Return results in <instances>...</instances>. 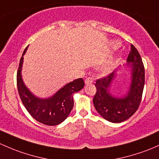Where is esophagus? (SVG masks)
<instances>
[{
    "label": "esophagus",
    "mask_w": 159,
    "mask_h": 159,
    "mask_svg": "<svg viewBox=\"0 0 159 159\" xmlns=\"http://www.w3.org/2000/svg\"><path fill=\"white\" fill-rule=\"evenodd\" d=\"M93 78L91 76H89L88 77V78L85 79V84H91V83H93Z\"/></svg>",
    "instance_id": "1"
}]
</instances>
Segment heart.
I'll return each instance as SVG.
<instances>
[{"label": "heart", "instance_id": "obj_1", "mask_svg": "<svg viewBox=\"0 0 159 159\" xmlns=\"http://www.w3.org/2000/svg\"><path fill=\"white\" fill-rule=\"evenodd\" d=\"M113 48H116V47H117V46H118V44H117V43H113ZM105 68H107V66L105 67Z\"/></svg>", "mask_w": 159, "mask_h": 159}]
</instances>
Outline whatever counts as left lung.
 I'll return each mask as SVG.
<instances>
[{"label":"left lung","mask_w":159,"mask_h":159,"mask_svg":"<svg viewBox=\"0 0 159 159\" xmlns=\"http://www.w3.org/2000/svg\"><path fill=\"white\" fill-rule=\"evenodd\" d=\"M132 67V81L127 94L122 98H114L110 93L112 81L117 75L116 71L97 80L93 106L102 117L111 123H121L133 116L139 107L145 84V68L138 50L131 44L127 58Z\"/></svg>","instance_id":"obj_1"}]
</instances>
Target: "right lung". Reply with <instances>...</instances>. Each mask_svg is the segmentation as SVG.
Wrapping results in <instances>:
<instances>
[{
	"instance_id": "obj_1",
	"label": "right lung",
	"mask_w": 159,
	"mask_h": 159,
	"mask_svg": "<svg viewBox=\"0 0 159 159\" xmlns=\"http://www.w3.org/2000/svg\"><path fill=\"white\" fill-rule=\"evenodd\" d=\"M26 49L27 47L23 51L16 74V84L20 98L26 110L38 122L47 126L60 124L68 117L72 110L74 106L73 93L84 88V80L78 78L68 83L49 98L40 99L36 98L25 86L21 76L23 56Z\"/></svg>"
}]
</instances>
